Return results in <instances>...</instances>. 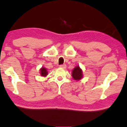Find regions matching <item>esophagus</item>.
Instances as JSON below:
<instances>
[{"label": "esophagus", "mask_w": 127, "mask_h": 127, "mask_svg": "<svg viewBox=\"0 0 127 127\" xmlns=\"http://www.w3.org/2000/svg\"><path fill=\"white\" fill-rule=\"evenodd\" d=\"M59 66H60V68H63V69H65L66 68V64H63V65H61Z\"/></svg>", "instance_id": "esophagus-1"}]
</instances>
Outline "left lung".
Here are the masks:
<instances>
[{"mask_svg": "<svg viewBox=\"0 0 127 127\" xmlns=\"http://www.w3.org/2000/svg\"><path fill=\"white\" fill-rule=\"evenodd\" d=\"M72 76L74 80L79 81L83 78V75L82 69L79 67V65L76 66L74 68L72 72Z\"/></svg>", "mask_w": 127, "mask_h": 127, "instance_id": "obj_1", "label": "left lung"}]
</instances>
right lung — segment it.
<instances>
[{"instance_id": "obj_1", "label": "right lung", "mask_w": 127, "mask_h": 127, "mask_svg": "<svg viewBox=\"0 0 127 127\" xmlns=\"http://www.w3.org/2000/svg\"><path fill=\"white\" fill-rule=\"evenodd\" d=\"M40 74L41 75V76L42 77H46L47 75L48 74V72L47 69L45 67H42L40 69Z\"/></svg>"}]
</instances>
